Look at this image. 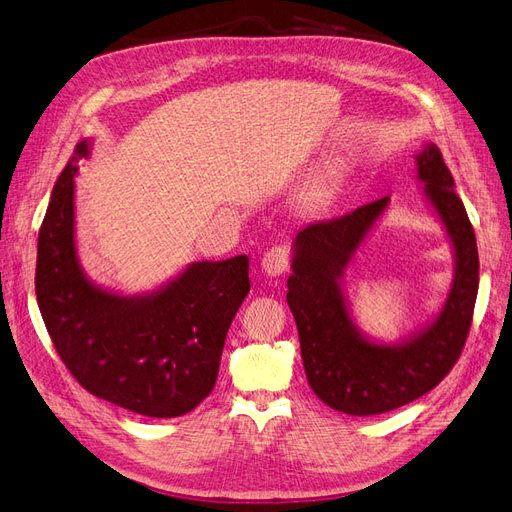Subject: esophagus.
I'll return each instance as SVG.
<instances>
[{"instance_id":"1","label":"esophagus","mask_w":512,"mask_h":512,"mask_svg":"<svg viewBox=\"0 0 512 512\" xmlns=\"http://www.w3.org/2000/svg\"><path fill=\"white\" fill-rule=\"evenodd\" d=\"M291 266V249L287 244H274L261 259V270L268 276L285 274Z\"/></svg>"}]
</instances>
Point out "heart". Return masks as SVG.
I'll return each mask as SVG.
<instances>
[{"mask_svg":"<svg viewBox=\"0 0 512 512\" xmlns=\"http://www.w3.org/2000/svg\"><path fill=\"white\" fill-rule=\"evenodd\" d=\"M325 189H327V185H323V187H319V189H317V195H323V193H325Z\"/></svg>","mask_w":512,"mask_h":512,"instance_id":"obj_1","label":"heart"}]
</instances>
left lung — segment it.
Here are the masks:
<instances>
[{
  "instance_id": "left-lung-1",
  "label": "left lung",
  "mask_w": 512,
  "mask_h": 512,
  "mask_svg": "<svg viewBox=\"0 0 512 512\" xmlns=\"http://www.w3.org/2000/svg\"><path fill=\"white\" fill-rule=\"evenodd\" d=\"M440 219L453 240L457 270L438 319L404 346L372 344L357 334L342 298L340 276L389 197L340 219L312 223L295 238L287 302L295 317L308 385L329 408L366 417L400 408L434 389L464 351L478 293L474 229L436 144L417 157Z\"/></svg>"
}]
</instances>
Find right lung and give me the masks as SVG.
I'll return each mask as SVG.
<instances>
[{
	"label": "right lung",
	"instance_id": "right-lung-1",
	"mask_svg": "<svg viewBox=\"0 0 512 512\" xmlns=\"http://www.w3.org/2000/svg\"><path fill=\"white\" fill-rule=\"evenodd\" d=\"M78 142L38 236L36 298L65 368L89 393L144 417H180L217 383L227 329L251 289L249 257L202 261L146 298L91 285L74 249Z\"/></svg>",
	"mask_w": 512,
	"mask_h": 512
}]
</instances>
